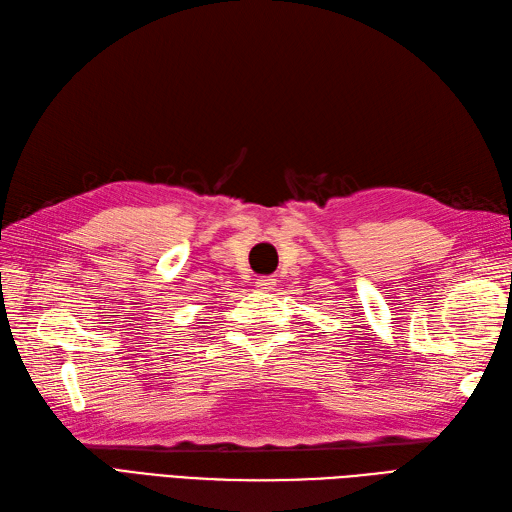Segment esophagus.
<instances>
[{
  "label": "esophagus",
  "instance_id": "34e87169",
  "mask_svg": "<svg viewBox=\"0 0 512 512\" xmlns=\"http://www.w3.org/2000/svg\"><path fill=\"white\" fill-rule=\"evenodd\" d=\"M274 285H277V279H272V277H259L255 281V287H257V290H261V292H272Z\"/></svg>",
  "mask_w": 512,
  "mask_h": 512
}]
</instances>
